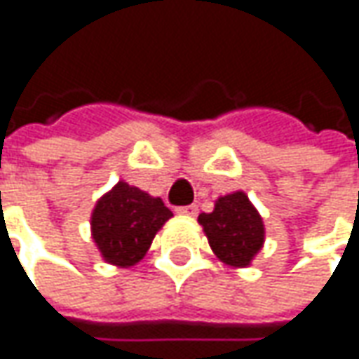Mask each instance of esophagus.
<instances>
[{
	"instance_id": "obj_1",
	"label": "esophagus",
	"mask_w": 359,
	"mask_h": 359,
	"mask_svg": "<svg viewBox=\"0 0 359 359\" xmlns=\"http://www.w3.org/2000/svg\"><path fill=\"white\" fill-rule=\"evenodd\" d=\"M177 214H186V216H196V214H198V206H196V204H189V206L177 208Z\"/></svg>"
}]
</instances>
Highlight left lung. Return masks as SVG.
Listing matches in <instances>:
<instances>
[{
    "label": "left lung",
    "instance_id": "1",
    "mask_svg": "<svg viewBox=\"0 0 359 359\" xmlns=\"http://www.w3.org/2000/svg\"><path fill=\"white\" fill-rule=\"evenodd\" d=\"M198 222L204 226L214 255L232 266H248L264 242L262 218L242 191L220 198L214 212L200 214Z\"/></svg>",
    "mask_w": 359,
    "mask_h": 359
}]
</instances>
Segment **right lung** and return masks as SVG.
Listing matches in <instances>:
<instances>
[{
  "label": "right lung",
  "instance_id": "obj_1",
  "mask_svg": "<svg viewBox=\"0 0 359 359\" xmlns=\"http://www.w3.org/2000/svg\"><path fill=\"white\" fill-rule=\"evenodd\" d=\"M171 216L161 198L118 182L95 206L93 238L107 262L133 266L145 257L153 236Z\"/></svg>",
  "mask_w": 359,
  "mask_h": 359
}]
</instances>
